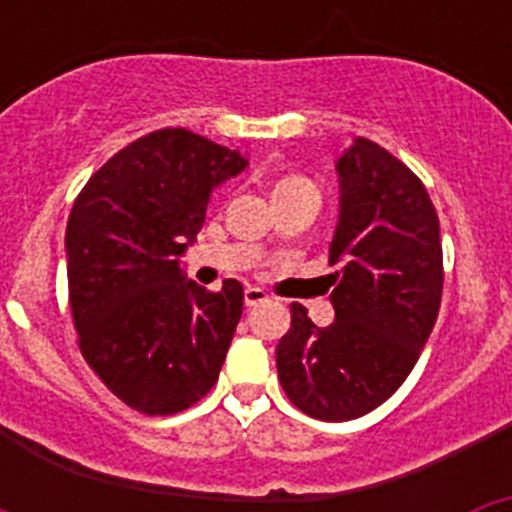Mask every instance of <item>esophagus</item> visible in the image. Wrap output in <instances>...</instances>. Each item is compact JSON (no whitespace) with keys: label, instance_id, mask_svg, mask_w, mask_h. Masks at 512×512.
Masks as SVG:
<instances>
[{"label":"esophagus","instance_id":"obj_1","mask_svg":"<svg viewBox=\"0 0 512 512\" xmlns=\"http://www.w3.org/2000/svg\"><path fill=\"white\" fill-rule=\"evenodd\" d=\"M266 300H269V295H266L261 287H246V292H243V302H246V307H256Z\"/></svg>","mask_w":512,"mask_h":512}]
</instances>
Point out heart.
Segmentation results:
<instances>
[{"label":"heart","instance_id":"obj_1","mask_svg":"<svg viewBox=\"0 0 512 512\" xmlns=\"http://www.w3.org/2000/svg\"><path fill=\"white\" fill-rule=\"evenodd\" d=\"M284 182H292V179H284ZM284 182H282V184H284Z\"/></svg>","mask_w":512,"mask_h":512}]
</instances>
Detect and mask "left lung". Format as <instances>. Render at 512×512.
Segmentation results:
<instances>
[{
	"instance_id": "1",
	"label": "left lung",
	"mask_w": 512,
	"mask_h": 512,
	"mask_svg": "<svg viewBox=\"0 0 512 512\" xmlns=\"http://www.w3.org/2000/svg\"><path fill=\"white\" fill-rule=\"evenodd\" d=\"M336 174V320L320 328L295 302L277 346L287 397L328 423L361 418L395 395L436 325L443 289L441 228L418 176L366 138L338 153Z\"/></svg>"
}]
</instances>
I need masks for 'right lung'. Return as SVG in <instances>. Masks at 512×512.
I'll return each mask as SVG.
<instances>
[{
	"label": "right lung",
	"instance_id": "obj_1",
	"mask_svg": "<svg viewBox=\"0 0 512 512\" xmlns=\"http://www.w3.org/2000/svg\"><path fill=\"white\" fill-rule=\"evenodd\" d=\"M248 158L182 128L138 138L76 197L66 225L81 354L125 405L171 415L210 392L243 312V287L207 292L182 256L210 197Z\"/></svg>",
	"mask_w": 512,
	"mask_h": 512
}]
</instances>
